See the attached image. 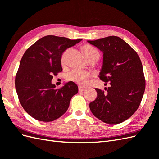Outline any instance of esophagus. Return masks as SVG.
Segmentation results:
<instances>
[{
  "label": "esophagus",
  "mask_w": 159,
  "mask_h": 159,
  "mask_svg": "<svg viewBox=\"0 0 159 159\" xmlns=\"http://www.w3.org/2000/svg\"><path fill=\"white\" fill-rule=\"evenodd\" d=\"M78 89H79L80 91H84L86 90V88H84V87H81V86H79Z\"/></svg>",
  "instance_id": "1"
}]
</instances>
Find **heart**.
<instances>
[{"instance_id": "heart-1", "label": "heart", "mask_w": 159, "mask_h": 159, "mask_svg": "<svg viewBox=\"0 0 159 159\" xmlns=\"http://www.w3.org/2000/svg\"><path fill=\"white\" fill-rule=\"evenodd\" d=\"M83 51L88 61H98L99 58V52L95 48L90 45H85L83 47ZM66 52L61 56V62L64 63ZM91 74L88 71L80 70H73L68 74V79L80 85H84L87 82V80L90 78Z\"/></svg>"}]
</instances>
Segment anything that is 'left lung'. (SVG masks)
Returning a JSON list of instances; mask_svg holds the SVG:
<instances>
[{
	"instance_id": "1",
	"label": "left lung",
	"mask_w": 159,
	"mask_h": 159,
	"mask_svg": "<svg viewBox=\"0 0 159 159\" xmlns=\"http://www.w3.org/2000/svg\"><path fill=\"white\" fill-rule=\"evenodd\" d=\"M103 53L99 78L110 86L96 88L98 96L89 103L95 117L107 124L125 121L137 110L145 89L141 61L137 52L121 38L111 36L88 40Z\"/></svg>"
}]
</instances>
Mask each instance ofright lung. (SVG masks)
I'll return each instance as SVG.
<instances>
[{
    "label": "right lung",
    "mask_w": 159,
    "mask_h": 159,
    "mask_svg": "<svg viewBox=\"0 0 159 159\" xmlns=\"http://www.w3.org/2000/svg\"><path fill=\"white\" fill-rule=\"evenodd\" d=\"M81 40L46 36L24 54L16 75V90L24 109L38 121L50 122L60 117L68 110L71 98L78 92L73 81L56 89L51 81L53 75L62 71V53Z\"/></svg>",
    "instance_id": "add662e5"
}]
</instances>
